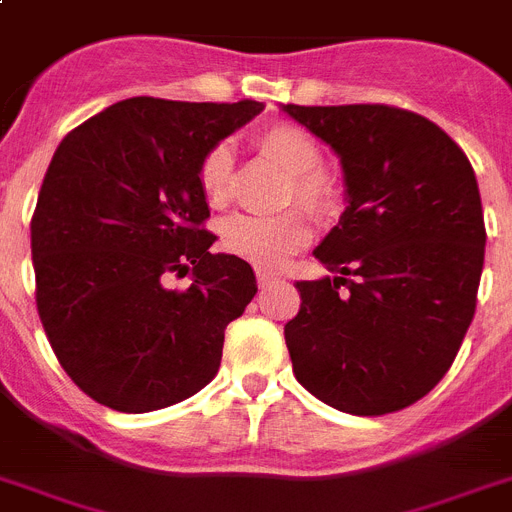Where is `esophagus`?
Returning a JSON list of instances; mask_svg holds the SVG:
<instances>
[{"label": "esophagus", "mask_w": 512, "mask_h": 512, "mask_svg": "<svg viewBox=\"0 0 512 512\" xmlns=\"http://www.w3.org/2000/svg\"><path fill=\"white\" fill-rule=\"evenodd\" d=\"M257 283H260V288H268L278 283V275L268 273V270H257Z\"/></svg>", "instance_id": "esophagus-1"}]
</instances>
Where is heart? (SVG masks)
I'll return each instance as SVG.
<instances>
[{
	"instance_id": "heart-1",
	"label": "heart",
	"mask_w": 512,
	"mask_h": 512,
	"mask_svg": "<svg viewBox=\"0 0 512 512\" xmlns=\"http://www.w3.org/2000/svg\"><path fill=\"white\" fill-rule=\"evenodd\" d=\"M262 157L288 175L283 206L304 208L314 219H330L342 206V188L335 175L322 170V146L306 128L275 123L252 136ZM198 185L211 206H224L231 195V154L224 144L206 151L198 167ZM299 208L275 216H231L221 224V247L229 255L260 270H278L311 239V226Z\"/></svg>"
}]
</instances>
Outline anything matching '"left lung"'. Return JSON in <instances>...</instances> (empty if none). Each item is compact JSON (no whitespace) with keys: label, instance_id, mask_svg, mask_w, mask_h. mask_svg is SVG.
I'll return each mask as SVG.
<instances>
[{"label":"left lung","instance_id":"left-lung-1","mask_svg":"<svg viewBox=\"0 0 512 512\" xmlns=\"http://www.w3.org/2000/svg\"><path fill=\"white\" fill-rule=\"evenodd\" d=\"M330 144L345 211L314 255L335 273L299 281L286 324L293 373L350 415H389L446 376L477 309L482 198L461 146L389 105H283Z\"/></svg>","mask_w":512,"mask_h":512}]
</instances>
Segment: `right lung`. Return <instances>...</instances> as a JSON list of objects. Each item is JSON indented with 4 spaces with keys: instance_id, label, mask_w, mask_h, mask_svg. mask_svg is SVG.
Listing matches in <instances>:
<instances>
[{
    "instance_id": "obj_1",
    "label": "right lung",
    "mask_w": 512,
    "mask_h": 512,
    "mask_svg": "<svg viewBox=\"0 0 512 512\" xmlns=\"http://www.w3.org/2000/svg\"><path fill=\"white\" fill-rule=\"evenodd\" d=\"M262 108L131 97L53 154L30 221L35 304L61 368L95 402L162 410L219 371L226 324L257 283L250 262L211 252L198 167ZM170 274L191 286L172 292Z\"/></svg>"
}]
</instances>
